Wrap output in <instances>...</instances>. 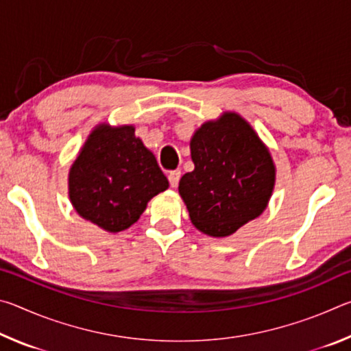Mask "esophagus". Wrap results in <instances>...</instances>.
<instances>
[{"instance_id": "esophagus-1", "label": "esophagus", "mask_w": 351, "mask_h": 351, "mask_svg": "<svg viewBox=\"0 0 351 351\" xmlns=\"http://www.w3.org/2000/svg\"><path fill=\"white\" fill-rule=\"evenodd\" d=\"M180 180H181V171L180 170L170 171V173H169V182H170L171 187L175 189L178 186V182H180Z\"/></svg>"}]
</instances>
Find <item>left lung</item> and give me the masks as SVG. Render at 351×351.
I'll return each mask as SVG.
<instances>
[{"label": "left lung", "instance_id": "left-lung-1", "mask_svg": "<svg viewBox=\"0 0 351 351\" xmlns=\"http://www.w3.org/2000/svg\"><path fill=\"white\" fill-rule=\"evenodd\" d=\"M193 171L180 181L189 217L210 237H228L261 215L276 184L271 153L237 112L201 125L190 141Z\"/></svg>", "mask_w": 351, "mask_h": 351}]
</instances>
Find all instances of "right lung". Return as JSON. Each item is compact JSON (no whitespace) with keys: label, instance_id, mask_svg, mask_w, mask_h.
<instances>
[{"label":"right lung","instance_id":"add662e5","mask_svg":"<svg viewBox=\"0 0 351 351\" xmlns=\"http://www.w3.org/2000/svg\"><path fill=\"white\" fill-rule=\"evenodd\" d=\"M68 186L77 213L116 234L138 221L169 181L154 154L134 136L133 125L100 123L71 165Z\"/></svg>","mask_w":351,"mask_h":351}]
</instances>
